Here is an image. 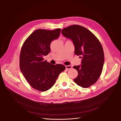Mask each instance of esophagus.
<instances>
[{"label":"esophagus","mask_w":121,"mask_h":121,"mask_svg":"<svg viewBox=\"0 0 121 121\" xmlns=\"http://www.w3.org/2000/svg\"><path fill=\"white\" fill-rule=\"evenodd\" d=\"M71 68H72V67H71V66L69 65V66H66V69H68V70L70 69H71Z\"/></svg>","instance_id":"1"}]
</instances>
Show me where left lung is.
Here are the masks:
<instances>
[{
    "label": "left lung",
    "mask_w": 121,
    "mask_h": 121,
    "mask_svg": "<svg viewBox=\"0 0 121 121\" xmlns=\"http://www.w3.org/2000/svg\"><path fill=\"white\" fill-rule=\"evenodd\" d=\"M61 32L73 42L74 53L82 58L81 65L73 67L78 73L74 82L83 88L90 87L97 82L103 70L104 53L100 41L90 30L78 25L64 28Z\"/></svg>",
    "instance_id": "1"
}]
</instances>
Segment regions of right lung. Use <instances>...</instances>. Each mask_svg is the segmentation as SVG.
I'll return each mask as SVG.
<instances>
[{
  "label": "right lung",
  "mask_w": 121,
  "mask_h": 121,
  "mask_svg": "<svg viewBox=\"0 0 121 121\" xmlns=\"http://www.w3.org/2000/svg\"><path fill=\"white\" fill-rule=\"evenodd\" d=\"M60 31V29L36 30L22 47L19 58L21 71L30 86L37 91L50 89L59 74L66 69L63 65H52L43 58L50 52L51 43L58 38Z\"/></svg>",
  "instance_id": "right-lung-1"
}]
</instances>
